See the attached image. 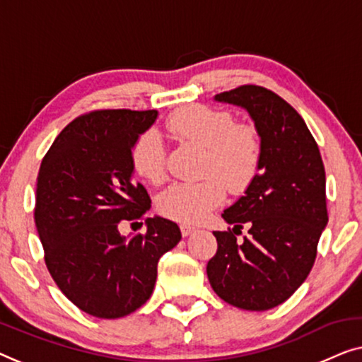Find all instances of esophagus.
<instances>
[{"mask_svg":"<svg viewBox=\"0 0 362 362\" xmlns=\"http://www.w3.org/2000/svg\"><path fill=\"white\" fill-rule=\"evenodd\" d=\"M194 232H196V227H192V225H189V223H181L182 237H189V235Z\"/></svg>","mask_w":362,"mask_h":362,"instance_id":"1","label":"esophagus"}]
</instances>
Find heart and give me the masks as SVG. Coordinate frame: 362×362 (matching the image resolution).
Returning <instances> with one entry per match:
<instances>
[{
	"instance_id": "1",
	"label": "heart",
	"mask_w": 362,
	"mask_h": 362,
	"mask_svg": "<svg viewBox=\"0 0 362 362\" xmlns=\"http://www.w3.org/2000/svg\"><path fill=\"white\" fill-rule=\"evenodd\" d=\"M165 129L173 139L204 150L201 175L207 176L197 182H177L161 194L158 209L166 217L185 223L201 222L223 201L222 182L228 189L242 191L258 171V134L251 125L235 122L228 111L192 104L173 112ZM130 163L142 180L151 185L163 182L165 148L158 134L150 130L135 140Z\"/></svg>"
}]
</instances>
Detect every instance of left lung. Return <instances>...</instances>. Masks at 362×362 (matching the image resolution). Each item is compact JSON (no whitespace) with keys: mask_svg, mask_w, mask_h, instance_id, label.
<instances>
[{"mask_svg":"<svg viewBox=\"0 0 362 362\" xmlns=\"http://www.w3.org/2000/svg\"><path fill=\"white\" fill-rule=\"evenodd\" d=\"M214 99L246 109L261 156L245 196L222 214L233 228L214 232L217 253L207 263V277L230 305L269 310L294 294L315 263L328 223L322 155L300 114L276 93L243 85ZM243 224L250 235L237 243L234 233Z\"/></svg>","mask_w":362,"mask_h":362,"instance_id":"obj_1","label":"left lung"}]
</instances>
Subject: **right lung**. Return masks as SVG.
<instances>
[{"label": "right lung", "mask_w": 362, "mask_h": 362, "mask_svg": "<svg viewBox=\"0 0 362 362\" xmlns=\"http://www.w3.org/2000/svg\"><path fill=\"white\" fill-rule=\"evenodd\" d=\"M158 112L103 109L71 120L42 160L34 220L50 276L80 310L120 318L153 292L156 266L180 243L181 230L163 217L124 237L120 222L145 217L150 196L134 181L130 151Z\"/></svg>", "instance_id": "right-lung-1"}]
</instances>
